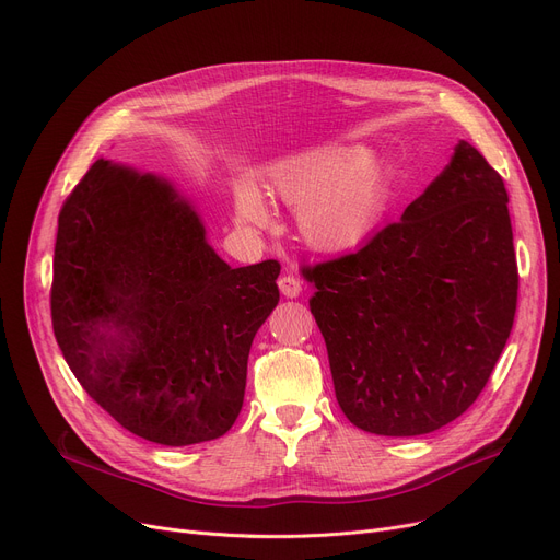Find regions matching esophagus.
Returning a JSON list of instances; mask_svg holds the SVG:
<instances>
[{
    "label": "esophagus",
    "mask_w": 560,
    "mask_h": 560,
    "mask_svg": "<svg viewBox=\"0 0 560 560\" xmlns=\"http://www.w3.org/2000/svg\"><path fill=\"white\" fill-rule=\"evenodd\" d=\"M279 290H281V295L283 298H300V292H302V281L298 279V277H292V275H283L281 279H279Z\"/></svg>",
    "instance_id": "1"
}]
</instances>
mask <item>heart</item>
Here are the masks:
<instances>
[{
    "label": "heart",
    "instance_id": "1",
    "mask_svg": "<svg viewBox=\"0 0 560 560\" xmlns=\"http://www.w3.org/2000/svg\"><path fill=\"white\" fill-rule=\"evenodd\" d=\"M275 192L300 211L302 238L319 252H345L365 243L390 199L386 165L361 147H327L277 167ZM235 213L247 229L272 220L265 197L243 186L235 195Z\"/></svg>",
    "mask_w": 560,
    "mask_h": 560
}]
</instances>
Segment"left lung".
<instances>
[{"label":"left lung","mask_w":560,"mask_h":560,"mask_svg":"<svg viewBox=\"0 0 560 560\" xmlns=\"http://www.w3.org/2000/svg\"><path fill=\"white\" fill-rule=\"evenodd\" d=\"M336 399L376 435H422L477 401L511 336L509 192L460 140L450 165L354 254L304 265Z\"/></svg>","instance_id":"left-lung-1"}]
</instances>
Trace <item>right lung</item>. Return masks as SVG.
I'll return each mask as SVG.
<instances>
[{
	"instance_id": "1",
	"label": "right lung",
	"mask_w": 560,
	"mask_h": 560,
	"mask_svg": "<svg viewBox=\"0 0 560 560\" xmlns=\"http://www.w3.org/2000/svg\"><path fill=\"white\" fill-rule=\"evenodd\" d=\"M279 260L231 270L190 203L95 161L58 213L51 325L81 388L127 431L184 447L238 418Z\"/></svg>"
}]
</instances>
